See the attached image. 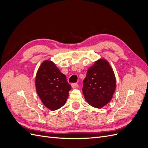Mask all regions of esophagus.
<instances>
[{
	"instance_id": "1",
	"label": "esophagus",
	"mask_w": 148,
	"mask_h": 148,
	"mask_svg": "<svg viewBox=\"0 0 148 148\" xmlns=\"http://www.w3.org/2000/svg\"><path fill=\"white\" fill-rule=\"evenodd\" d=\"M71 87H72V88L75 89V88H77L78 87V83H72L71 84Z\"/></svg>"
}]
</instances>
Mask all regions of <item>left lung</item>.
<instances>
[{
	"mask_svg": "<svg viewBox=\"0 0 148 148\" xmlns=\"http://www.w3.org/2000/svg\"><path fill=\"white\" fill-rule=\"evenodd\" d=\"M83 83L85 99L96 108H101L110 102L116 87L114 71L104 59L96 61L89 68Z\"/></svg>",
	"mask_w": 148,
	"mask_h": 148,
	"instance_id": "obj_1",
	"label": "left lung"
}]
</instances>
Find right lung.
<instances>
[{
  "instance_id": "right-lung-1",
  "label": "right lung",
  "mask_w": 148,
  "mask_h": 148,
  "mask_svg": "<svg viewBox=\"0 0 148 148\" xmlns=\"http://www.w3.org/2000/svg\"><path fill=\"white\" fill-rule=\"evenodd\" d=\"M36 88L42 102L47 108L55 110L63 106L71 89L66 76L51 61L46 60L38 70Z\"/></svg>"
}]
</instances>
